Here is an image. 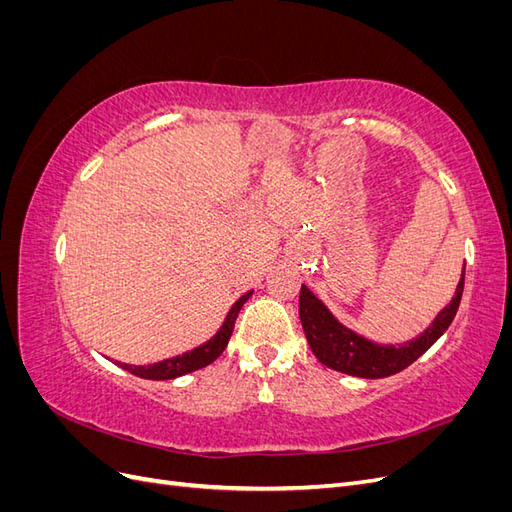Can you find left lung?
<instances>
[{
    "instance_id": "left-lung-1",
    "label": "left lung",
    "mask_w": 512,
    "mask_h": 512,
    "mask_svg": "<svg viewBox=\"0 0 512 512\" xmlns=\"http://www.w3.org/2000/svg\"><path fill=\"white\" fill-rule=\"evenodd\" d=\"M463 277H466V267L461 269V280L451 303L433 318V322L421 335L397 346L376 344L344 327L329 312V307L303 284L299 292V316L307 344L322 365L342 371V374L369 380L393 376L397 371L412 365L418 356L425 354L444 335V331L451 327L461 301Z\"/></svg>"
}]
</instances>
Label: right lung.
Returning <instances> with one entry per match:
<instances>
[{
    "instance_id": "obj_1",
    "label": "right lung",
    "mask_w": 512,
    "mask_h": 512,
    "mask_svg": "<svg viewBox=\"0 0 512 512\" xmlns=\"http://www.w3.org/2000/svg\"><path fill=\"white\" fill-rule=\"evenodd\" d=\"M252 292H245L243 297H239L235 301V305L230 307V312L226 314L222 327L218 329L211 339H207L205 344H200L188 352L170 356V359H164L160 363H151V365H128V363H117L121 369L130 371V374L145 378V380H175L179 376L190 374V371H196L200 367H207L209 363H213L218 356L224 352V348L228 346V339L232 335V329H235V320L239 309L243 307V303L252 297Z\"/></svg>"
}]
</instances>
